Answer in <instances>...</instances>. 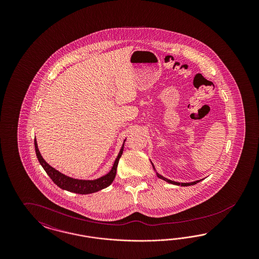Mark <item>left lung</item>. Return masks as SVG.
<instances>
[{
    "label": "left lung",
    "instance_id": "obj_1",
    "mask_svg": "<svg viewBox=\"0 0 259 259\" xmlns=\"http://www.w3.org/2000/svg\"><path fill=\"white\" fill-rule=\"evenodd\" d=\"M151 164H152V163H151ZM152 167H153V169L155 170V168H154L153 164H152ZM156 175H157V177H158L159 179L163 180V181H165V182H167V183H169V184H172V185H182V186H189V185H196L197 183L202 181V180H199V181H195V182H192V183H177V182H174V181H171V180H168V179L164 178L163 176H161V175H159L158 172H156Z\"/></svg>",
    "mask_w": 259,
    "mask_h": 259
}]
</instances>
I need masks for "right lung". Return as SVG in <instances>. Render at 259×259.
Listing matches in <instances>:
<instances>
[{"label": "right lung", "instance_id": "add662e5", "mask_svg": "<svg viewBox=\"0 0 259 259\" xmlns=\"http://www.w3.org/2000/svg\"><path fill=\"white\" fill-rule=\"evenodd\" d=\"M125 142V141H124ZM124 143L122 147L120 148V151L116 157V159L113 163V166L111 168V171L108 172L107 175L99 178L97 180H77L74 179L71 177H68L64 174L55 170L53 167H51L49 163H47L46 160L42 158V156L39 153V150L37 148V140L35 138V150H36V154H37V160L39 162V164L42 166L44 170L47 172V174L50 176V179L52 180V182L59 186L62 189L70 191V192H74L77 194H90V193H94L97 192L101 189H104L106 187H108L109 185H111V183L113 182L115 175H116V168L118 165V161L119 158L122 155L123 152Z\"/></svg>", "mask_w": 259, "mask_h": 259}]
</instances>
